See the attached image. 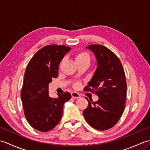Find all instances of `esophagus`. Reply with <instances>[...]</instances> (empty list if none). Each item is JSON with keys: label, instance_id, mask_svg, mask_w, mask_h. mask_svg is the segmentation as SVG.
Here are the masks:
<instances>
[{"label": "esophagus", "instance_id": "1", "mask_svg": "<svg viewBox=\"0 0 150 150\" xmlns=\"http://www.w3.org/2000/svg\"><path fill=\"white\" fill-rule=\"evenodd\" d=\"M71 97L74 98H79L81 97V95H79L78 93H77V92L73 91V92H71Z\"/></svg>", "mask_w": 150, "mask_h": 150}]
</instances>
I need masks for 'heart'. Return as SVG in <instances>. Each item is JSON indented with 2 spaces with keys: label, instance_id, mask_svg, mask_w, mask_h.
Segmentation results:
<instances>
[{
  "label": "heart",
  "instance_id": "obj_1",
  "mask_svg": "<svg viewBox=\"0 0 150 150\" xmlns=\"http://www.w3.org/2000/svg\"><path fill=\"white\" fill-rule=\"evenodd\" d=\"M88 59L90 60V55L86 52H81L76 55L75 59Z\"/></svg>",
  "mask_w": 150,
  "mask_h": 150
}]
</instances>
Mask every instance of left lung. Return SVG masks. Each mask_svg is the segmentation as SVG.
Instances as JSON below:
<instances>
[{
    "mask_svg": "<svg viewBox=\"0 0 150 150\" xmlns=\"http://www.w3.org/2000/svg\"><path fill=\"white\" fill-rule=\"evenodd\" d=\"M96 57L97 67L85 91L99 97L83 111L86 120L93 128L104 131L115 125L122 116L126 98L127 84L120 60L110 50L99 44L86 47Z\"/></svg>",
    "mask_w": 150,
    "mask_h": 150,
    "instance_id": "8db88e82",
    "label": "left lung"
}]
</instances>
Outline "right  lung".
Wrapping results in <instances>:
<instances>
[{"label":"right lung","instance_id":"obj_1","mask_svg":"<svg viewBox=\"0 0 150 150\" xmlns=\"http://www.w3.org/2000/svg\"><path fill=\"white\" fill-rule=\"evenodd\" d=\"M70 50L63 45L44 46L26 67L21 97L25 117L38 131L46 132L55 128L62 118L64 104L71 98L69 92L54 98L48 92L49 83L57 77L59 64Z\"/></svg>","mask_w":150,"mask_h":150}]
</instances>
